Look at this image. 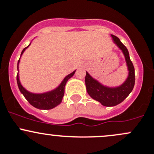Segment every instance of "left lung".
Listing matches in <instances>:
<instances>
[{
	"instance_id": "left-lung-1",
	"label": "left lung",
	"mask_w": 154,
	"mask_h": 154,
	"mask_svg": "<svg viewBox=\"0 0 154 154\" xmlns=\"http://www.w3.org/2000/svg\"><path fill=\"white\" fill-rule=\"evenodd\" d=\"M113 42L122 51L128 71V75L122 85L116 87H108L100 83L96 79L93 78L86 72L85 82L86 91L89 96L94 100L100 102L103 106L111 107L119 104L130 94L135 84L134 67L129 57L127 48L124 46L117 37L111 35Z\"/></svg>"
}]
</instances>
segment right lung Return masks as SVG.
I'll return each mask as SVG.
<instances>
[{"mask_svg": "<svg viewBox=\"0 0 154 154\" xmlns=\"http://www.w3.org/2000/svg\"><path fill=\"white\" fill-rule=\"evenodd\" d=\"M31 45H29L27 47L23 48L20 54V57H21L22 54L25 51V50L29 47ZM20 59H19L18 62H17V85L20 91L24 96V97L26 99L27 101L34 106L35 108H38V109L42 110H49L52 109L54 107L60 105L62 102L63 97L64 96V91H65V85H66V82L68 80L73 77V75L75 73L76 70L74 71L71 74H68L66 77L63 80L61 83L57 87L54 89L49 91L44 92V93H40V94H36V93H32V92L29 91L24 88L21 85L19 79V63H20Z\"/></svg>", "mask_w": 154, "mask_h": 154, "instance_id": "obj_1", "label": "right lung"}]
</instances>
